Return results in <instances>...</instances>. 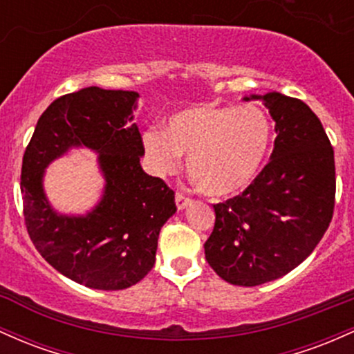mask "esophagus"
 Listing matches in <instances>:
<instances>
[{
    "label": "esophagus",
    "mask_w": 354,
    "mask_h": 354,
    "mask_svg": "<svg viewBox=\"0 0 354 354\" xmlns=\"http://www.w3.org/2000/svg\"><path fill=\"white\" fill-rule=\"evenodd\" d=\"M176 204H177V209L182 210V209L187 207V205L192 204V198L187 197V196H184V194L177 192L176 194Z\"/></svg>",
    "instance_id": "1"
}]
</instances>
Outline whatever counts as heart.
Instances as JSON below:
<instances>
[{"label": "heart", "mask_w": 354, "mask_h": 354, "mask_svg": "<svg viewBox=\"0 0 354 354\" xmlns=\"http://www.w3.org/2000/svg\"><path fill=\"white\" fill-rule=\"evenodd\" d=\"M142 144L157 176L174 174L180 156H187L197 187L209 196H227L257 174L271 144V125L256 105L202 103L174 113L164 130H147Z\"/></svg>", "instance_id": "heart-1"}]
</instances>
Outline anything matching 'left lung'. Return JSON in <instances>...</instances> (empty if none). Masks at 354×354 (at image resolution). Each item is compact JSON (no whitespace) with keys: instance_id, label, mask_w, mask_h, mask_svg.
<instances>
[{"instance_id":"left-lung-1","label":"left lung","mask_w":354,"mask_h":354,"mask_svg":"<svg viewBox=\"0 0 354 354\" xmlns=\"http://www.w3.org/2000/svg\"><path fill=\"white\" fill-rule=\"evenodd\" d=\"M263 100L276 122L271 160L248 189L214 204L205 261L227 283L259 286L283 277L309 256L335 210V152L316 113L283 93Z\"/></svg>"}]
</instances>
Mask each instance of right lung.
I'll list each match as a JSON object with an SVG mask.
<instances>
[{
	"instance_id": "right-lung-1",
	"label": "right lung",
	"mask_w": 354,
	"mask_h": 354,
	"mask_svg": "<svg viewBox=\"0 0 354 354\" xmlns=\"http://www.w3.org/2000/svg\"><path fill=\"white\" fill-rule=\"evenodd\" d=\"M137 91L88 86L55 100L39 117L21 165L23 216L37 251L63 276L102 291L137 284L156 264L162 225L176 212L174 190L142 170L144 144L127 127ZM101 153V204L83 218L59 216L42 192L46 165L70 146Z\"/></svg>"
}]
</instances>
